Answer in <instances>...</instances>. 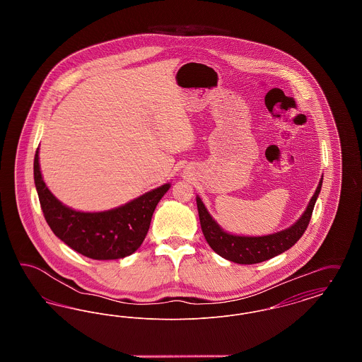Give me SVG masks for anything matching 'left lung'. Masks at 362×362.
Returning a JSON list of instances; mask_svg holds the SVG:
<instances>
[{
	"instance_id": "left-lung-1",
	"label": "left lung",
	"mask_w": 362,
	"mask_h": 362,
	"mask_svg": "<svg viewBox=\"0 0 362 362\" xmlns=\"http://www.w3.org/2000/svg\"><path fill=\"white\" fill-rule=\"evenodd\" d=\"M322 183H323V177L320 179L317 189L315 191L313 197L310 198V205L307 207L305 213L301 216V218L296 224L285 230L267 235V236H259V238L235 236V235L226 233L210 217L206 207L197 197V206H198L199 221H201L204 236L214 252L235 263L254 264V263L264 262L267 259L274 258L276 255L289 250L292 245L300 240V238L307 230L315 202L322 189Z\"/></svg>"
}]
</instances>
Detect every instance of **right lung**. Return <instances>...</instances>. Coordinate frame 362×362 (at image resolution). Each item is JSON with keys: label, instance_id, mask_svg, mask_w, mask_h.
<instances>
[{"label": "right lung", "instance_id": "1", "mask_svg": "<svg viewBox=\"0 0 362 362\" xmlns=\"http://www.w3.org/2000/svg\"><path fill=\"white\" fill-rule=\"evenodd\" d=\"M34 179L43 216L54 235L78 254L96 260L121 259L136 252L149 230L158 201L170 189V185H164L123 206L100 213H83L62 205L46 187L37 151Z\"/></svg>", "mask_w": 362, "mask_h": 362}]
</instances>
